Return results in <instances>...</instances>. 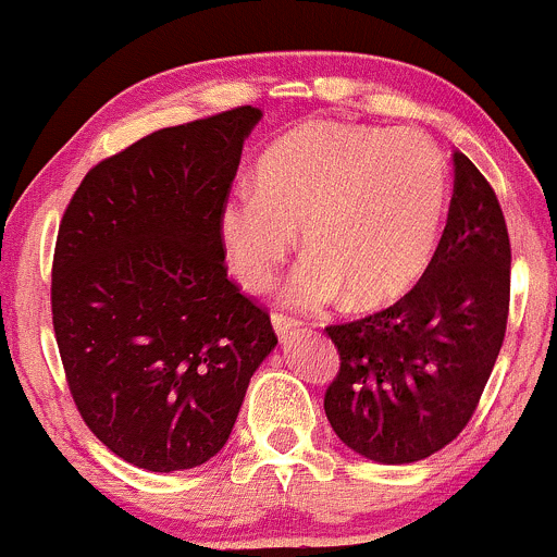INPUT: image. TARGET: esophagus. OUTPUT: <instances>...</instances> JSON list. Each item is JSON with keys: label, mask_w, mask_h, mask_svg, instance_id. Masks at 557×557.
<instances>
[{"label": "esophagus", "mask_w": 557, "mask_h": 557, "mask_svg": "<svg viewBox=\"0 0 557 557\" xmlns=\"http://www.w3.org/2000/svg\"><path fill=\"white\" fill-rule=\"evenodd\" d=\"M273 330H276L281 341H289V337H295L297 330H300V321L295 317H286V313H273Z\"/></svg>", "instance_id": "1"}]
</instances>
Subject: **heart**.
<instances>
[{"instance_id":"obj_1","label":"heart","mask_w":557,"mask_h":557,"mask_svg":"<svg viewBox=\"0 0 557 557\" xmlns=\"http://www.w3.org/2000/svg\"><path fill=\"white\" fill-rule=\"evenodd\" d=\"M450 203L443 152L418 131L308 123L257 160L255 193L220 211L231 271L268 292L302 227L308 257L286 300L317 308L346 295L370 311L407 295L432 265Z\"/></svg>"}]
</instances>
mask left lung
<instances>
[{
    "label": "left lung",
    "mask_w": 557,
    "mask_h": 557,
    "mask_svg": "<svg viewBox=\"0 0 557 557\" xmlns=\"http://www.w3.org/2000/svg\"><path fill=\"white\" fill-rule=\"evenodd\" d=\"M448 225L421 281L394 306L326 326L341 370L324 412L337 437L381 463L450 445L478 410L509 317L507 222L478 165L453 152Z\"/></svg>",
    "instance_id": "8db88e82"
}]
</instances>
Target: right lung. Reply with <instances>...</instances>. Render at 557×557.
Returning <instances> with one entry per match:
<instances>
[{
	"instance_id": "obj_1",
	"label": "right lung",
	"mask_w": 557,
	"mask_h": 557,
	"mask_svg": "<svg viewBox=\"0 0 557 557\" xmlns=\"http://www.w3.org/2000/svg\"><path fill=\"white\" fill-rule=\"evenodd\" d=\"M262 112L160 128L85 174L53 255V330L85 426L114 456L180 472L222 450L271 317L227 276L220 211Z\"/></svg>"
}]
</instances>
